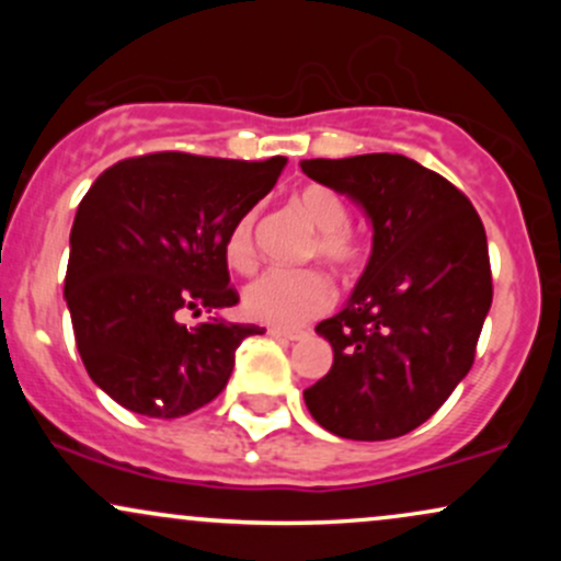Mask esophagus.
Instances as JSON below:
<instances>
[{
  "label": "esophagus",
  "mask_w": 561,
  "mask_h": 561,
  "mask_svg": "<svg viewBox=\"0 0 561 561\" xmlns=\"http://www.w3.org/2000/svg\"><path fill=\"white\" fill-rule=\"evenodd\" d=\"M268 334H272V337H274V340H285V343H295V340H302V332L276 330V327H272V330H268Z\"/></svg>",
  "instance_id": "esophagus-1"
}]
</instances>
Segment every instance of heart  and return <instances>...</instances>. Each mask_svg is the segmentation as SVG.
<instances>
[{"label":"heart","instance_id":"obj_1","mask_svg":"<svg viewBox=\"0 0 561 561\" xmlns=\"http://www.w3.org/2000/svg\"><path fill=\"white\" fill-rule=\"evenodd\" d=\"M302 216L317 227L311 253L337 268H347L358 255V244L347 229L345 203L330 186L308 184L295 197ZM227 263L237 272H250L255 263V214L237 218L224 242ZM334 289L317 268H272L255 276L242 293V308L250 319L272 324L276 330L298 327L324 313L332 306Z\"/></svg>","mask_w":561,"mask_h":561}]
</instances>
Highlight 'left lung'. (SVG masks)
I'll return each instance as SVG.
<instances>
[{"instance_id": "8db88e82", "label": "left lung", "mask_w": 561, "mask_h": 561, "mask_svg": "<svg viewBox=\"0 0 561 561\" xmlns=\"http://www.w3.org/2000/svg\"><path fill=\"white\" fill-rule=\"evenodd\" d=\"M371 224V255L345 308L317 324L334 351L308 411L347 440H390L446 403L474 362L493 282L478 210L440 173L371 152L300 160Z\"/></svg>"}]
</instances>
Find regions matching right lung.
I'll list each match as a JSON object with an SVG mask.
<instances>
[{
  "instance_id": "right-lung-1",
  "label": "right lung",
  "mask_w": 561,
  "mask_h": 561,
  "mask_svg": "<svg viewBox=\"0 0 561 561\" xmlns=\"http://www.w3.org/2000/svg\"><path fill=\"white\" fill-rule=\"evenodd\" d=\"M287 158L259 163L152 152L100 173L70 229L66 302L96 388L141 416L176 420L227 388L255 324L179 321L240 300L227 242L272 192Z\"/></svg>"
}]
</instances>
